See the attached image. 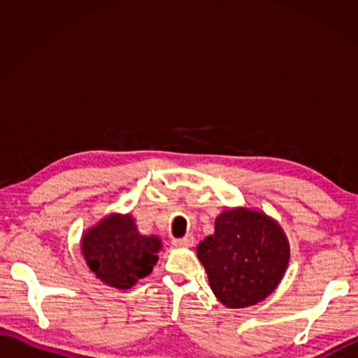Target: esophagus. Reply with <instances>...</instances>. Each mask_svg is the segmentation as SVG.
Listing matches in <instances>:
<instances>
[{"label":"esophagus","mask_w":358,"mask_h":358,"mask_svg":"<svg viewBox=\"0 0 358 358\" xmlns=\"http://www.w3.org/2000/svg\"><path fill=\"white\" fill-rule=\"evenodd\" d=\"M172 243L173 246H178V248H191L194 245V237L192 235H186L183 238H173Z\"/></svg>","instance_id":"esophagus-1"}]
</instances>
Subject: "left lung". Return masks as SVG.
<instances>
[{"mask_svg":"<svg viewBox=\"0 0 358 358\" xmlns=\"http://www.w3.org/2000/svg\"><path fill=\"white\" fill-rule=\"evenodd\" d=\"M210 289L226 308L264 300L287 268L289 245L281 227L260 212L224 210L215 232L196 248Z\"/></svg>","mask_w":358,"mask_h":358,"instance_id":"8db88e82","label":"left lung"}]
</instances>
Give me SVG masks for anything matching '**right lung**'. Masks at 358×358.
<instances>
[{
    "label": "right lung",
    "instance_id": "1",
    "mask_svg": "<svg viewBox=\"0 0 358 358\" xmlns=\"http://www.w3.org/2000/svg\"><path fill=\"white\" fill-rule=\"evenodd\" d=\"M162 241L136 231L131 215H109L90 229L81 250L95 275L113 287L129 289L149 275L157 263Z\"/></svg>",
    "mask_w": 358,
    "mask_h": 358
}]
</instances>
